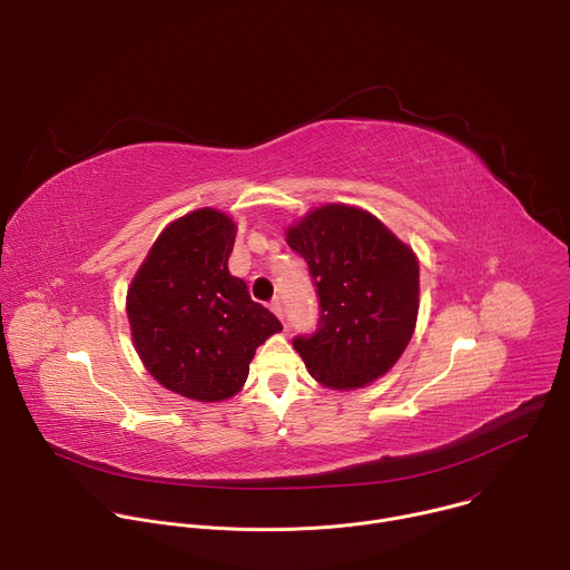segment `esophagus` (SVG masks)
I'll return each instance as SVG.
<instances>
[{
    "mask_svg": "<svg viewBox=\"0 0 570 570\" xmlns=\"http://www.w3.org/2000/svg\"><path fill=\"white\" fill-rule=\"evenodd\" d=\"M271 311L284 322V308H282V302H279V299H273V302H271Z\"/></svg>",
    "mask_w": 570,
    "mask_h": 570,
    "instance_id": "1",
    "label": "esophagus"
}]
</instances>
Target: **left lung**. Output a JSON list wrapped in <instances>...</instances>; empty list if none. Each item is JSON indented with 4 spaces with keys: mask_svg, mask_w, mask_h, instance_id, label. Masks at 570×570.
<instances>
[{
    "mask_svg": "<svg viewBox=\"0 0 570 570\" xmlns=\"http://www.w3.org/2000/svg\"><path fill=\"white\" fill-rule=\"evenodd\" d=\"M308 264L320 320L293 347L308 374L334 390L365 387L409 347L420 311V262L374 214L330 203L286 229Z\"/></svg>",
    "mask_w": 570,
    "mask_h": 570,
    "instance_id": "1",
    "label": "left lung"
}]
</instances>
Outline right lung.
Instances as JSON below:
<instances>
[{"instance_id":"right-lung-1","label":"right lung","mask_w":570,"mask_h":570,"mask_svg":"<svg viewBox=\"0 0 570 570\" xmlns=\"http://www.w3.org/2000/svg\"><path fill=\"white\" fill-rule=\"evenodd\" d=\"M236 223L212 207L169 223L135 273L126 313L148 374L194 401L234 396L282 322L229 275Z\"/></svg>"}]
</instances>
